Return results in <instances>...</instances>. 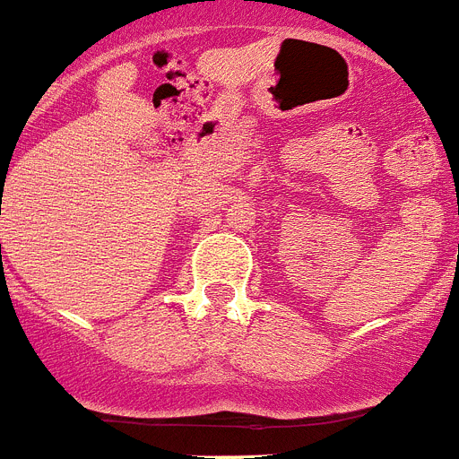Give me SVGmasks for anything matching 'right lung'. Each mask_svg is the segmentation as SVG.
<instances>
[{"label": "right lung", "instance_id": "1", "mask_svg": "<svg viewBox=\"0 0 459 459\" xmlns=\"http://www.w3.org/2000/svg\"><path fill=\"white\" fill-rule=\"evenodd\" d=\"M0 248H2V246H0Z\"/></svg>", "mask_w": 459, "mask_h": 459}]
</instances>
